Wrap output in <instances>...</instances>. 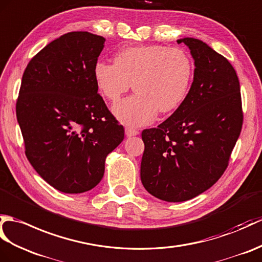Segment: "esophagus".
<instances>
[{"instance_id":"esophagus-1","label":"esophagus","mask_w":262,"mask_h":262,"mask_svg":"<svg viewBox=\"0 0 262 262\" xmlns=\"http://www.w3.org/2000/svg\"><path fill=\"white\" fill-rule=\"evenodd\" d=\"M125 133H126V135L128 136V137H130V136H136V135H138V134H139L138 129L133 128V127H126V128H125Z\"/></svg>"}]
</instances>
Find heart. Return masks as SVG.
I'll use <instances>...</instances> for the list:
<instances>
[{
  "mask_svg": "<svg viewBox=\"0 0 262 262\" xmlns=\"http://www.w3.org/2000/svg\"><path fill=\"white\" fill-rule=\"evenodd\" d=\"M94 77L107 100L117 102L132 87L136 91L114 108L128 125H145L159 111L167 114L184 101L194 77V63L184 49L147 45L120 49L114 62L98 60Z\"/></svg>",
  "mask_w": 262,
  "mask_h": 262,
  "instance_id": "obj_1",
  "label": "heart"
}]
</instances>
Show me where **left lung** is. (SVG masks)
<instances>
[{
    "label": "left lung",
    "instance_id": "left-lung-1",
    "mask_svg": "<svg viewBox=\"0 0 262 262\" xmlns=\"http://www.w3.org/2000/svg\"><path fill=\"white\" fill-rule=\"evenodd\" d=\"M178 42L195 63L191 89L171 117L142 132V183L167 202L191 200L216 183L243 124L239 78L229 60L201 40Z\"/></svg>",
    "mask_w": 262,
    "mask_h": 262
}]
</instances>
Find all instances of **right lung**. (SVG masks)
<instances>
[{"label": "right lung", "mask_w": 262, "mask_h": 262, "mask_svg": "<svg viewBox=\"0 0 262 262\" xmlns=\"http://www.w3.org/2000/svg\"><path fill=\"white\" fill-rule=\"evenodd\" d=\"M105 39L86 31L53 40L30 60L16 99L27 159L63 193L94 188L125 129L98 94L94 66Z\"/></svg>", "instance_id": "obj_1"}]
</instances>
